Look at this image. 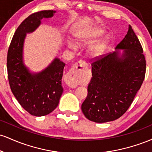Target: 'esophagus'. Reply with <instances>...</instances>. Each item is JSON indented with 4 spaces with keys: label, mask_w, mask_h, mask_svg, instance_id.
I'll return each instance as SVG.
<instances>
[{
    "label": "esophagus",
    "mask_w": 152,
    "mask_h": 152,
    "mask_svg": "<svg viewBox=\"0 0 152 152\" xmlns=\"http://www.w3.org/2000/svg\"><path fill=\"white\" fill-rule=\"evenodd\" d=\"M88 67L85 62L79 61L73 66L66 76V83L71 88H76L79 82V78L83 71Z\"/></svg>",
    "instance_id": "obj_1"
}]
</instances>
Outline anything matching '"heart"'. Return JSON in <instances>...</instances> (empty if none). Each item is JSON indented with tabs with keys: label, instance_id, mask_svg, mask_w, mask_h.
I'll return each mask as SVG.
<instances>
[{
	"label": "heart",
	"instance_id": "heart-1",
	"mask_svg": "<svg viewBox=\"0 0 152 152\" xmlns=\"http://www.w3.org/2000/svg\"><path fill=\"white\" fill-rule=\"evenodd\" d=\"M104 34V29L101 28H96L90 31H83L81 34H78L77 36V41L78 43H90L96 38L100 37ZM109 42V38L108 37L103 38L98 42L91 45L87 49V55L91 58H96L101 56L106 48H107ZM68 46L71 49H75V45L69 41L68 42Z\"/></svg>",
	"mask_w": 152,
	"mask_h": 152
}]
</instances>
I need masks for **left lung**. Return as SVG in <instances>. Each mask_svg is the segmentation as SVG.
Segmentation results:
<instances>
[{
    "instance_id": "left-lung-1",
    "label": "left lung",
    "mask_w": 152,
    "mask_h": 152,
    "mask_svg": "<svg viewBox=\"0 0 152 152\" xmlns=\"http://www.w3.org/2000/svg\"><path fill=\"white\" fill-rule=\"evenodd\" d=\"M119 50H123L122 53ZM116 51L102 55L91 64L88 95L81 105L84 116L96 123L114 121L133 102L145 77L143 48L129 25Z\"/></svg>"
}]
</instances>
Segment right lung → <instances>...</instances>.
I'll return each mask as SVG.
<instances>
[{
    "mask_svg": "<svg viewBox=\"0 0 152 152\" xmlns=\"http://www.w3.org/2000/svg\"><path fill=\"white\" fill-rule=\"evenodd\" d=\"M55 10H41L29 15L15 31L7 56V70L10 89L20 105L29 114L43 116L58 106L64 88L61 79L65 64L56 58L39 73H31L23 58L26 34L32 33L43 18H51Z\"/></svg>",
    "mask_w": 152,
    "mask_h": 152,
    "instance_id": "add662e5",
    "label": "right lung"
}]
</instances>
